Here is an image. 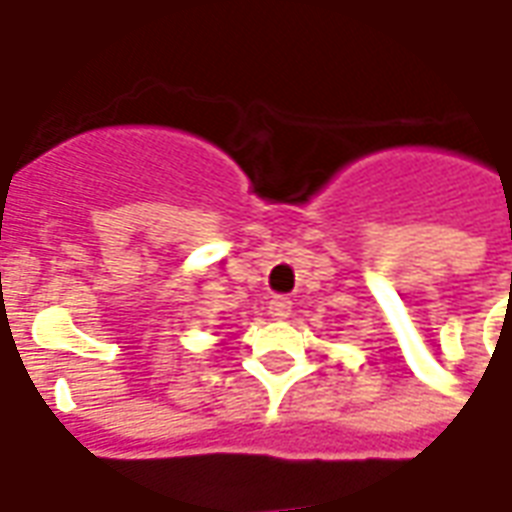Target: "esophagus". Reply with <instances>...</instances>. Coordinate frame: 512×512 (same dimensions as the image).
Instances as JSON below:
<instances>
[{
	"label": "esophagus",
	"mask_w": 512,
	"mask_h": 512,
	"mask_svg": "<svg viewBox=\"0 0 512 512\" xmlns=\"http://www.w3.org/2000/svg\"><path fill=\"white\" fill-rule=\"evenodd\" d=\"M293 312V301L285 298V295H274L271 301H268V314H271V320H287Z\"/></svg>",
	"instance_id": "34e87169"
}]
</instances>
